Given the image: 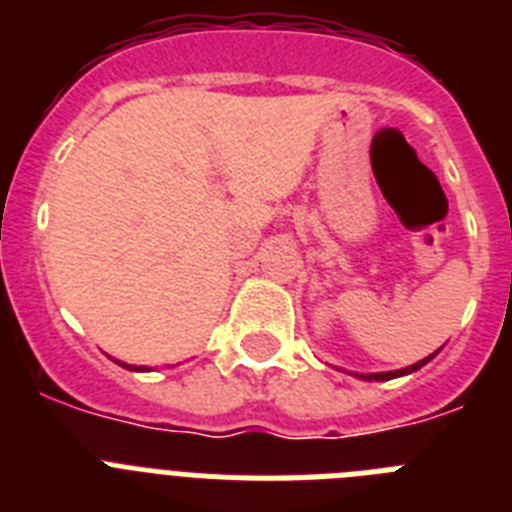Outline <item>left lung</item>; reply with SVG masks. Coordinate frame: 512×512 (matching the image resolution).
<instances>
[{
	"instance_id": "1",
	"label": "left lung",
	"mask_w": 512,
	"mask_h": 512,
	"mask_svg": "<svg viewBox=\"0 0 512 512\" xmlns=\"http://www.w3.org/2000/svg\"><path fill=\"white\" fill-rule=\"evenodd\" d=\"M437 354V351H435ZM435 354L427 356V359H422V362L411 364V367H403V369H395V372H375V375H356L362 377V380H375V382H382V380H393V377H403V375H411V372H416L419 367H424V364L429 362V359H435Z\"/></svg>"
}]
</instances>
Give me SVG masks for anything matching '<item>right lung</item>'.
<instances>
[{
  "mask_svg": "<svg viewBox=\"0 0 512 512\" xmlns=\"http://www.w3.org/2000/svg\"><path fill=\"white\" fill-rule=\"evenodd\" d=\"M122 364V362H119ZM122 367H127V369H135V372H145V367H132V364H122Z\"/></svg>",
  "mask_w": 512,
  "mask_h": 512,
  "instance_id": "right-lung-1",
  "label": "right lung"
}]
</instances>
